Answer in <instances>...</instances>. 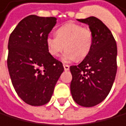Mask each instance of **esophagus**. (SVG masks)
I'll return each instance as SVG.
<instances>
[{
    "label": "esophagus",
    "mask_w": 126,
    "mask_h": 126,
    "mask_svg": "<svg viewBox=\"0 0 126 126\" xmlns=\"http://www.w3.org/2000/svg\"><path fill=\"white\" fill-rule=\"evenodd\" d=\"M63 67H64L65 71H68V70H69V68H70L69 65H67V64H63Z\"/></svg>",
    "instance_id": "esophagus-1"
}]
</instances>
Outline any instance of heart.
<instances>
[{"label": "heart", "instance_id": "b5f03b06", "mask_svg": "<svg viewBox=\"0 0 126 126\" xmlns=\"http://www.w3.org/2000/svg\"><path fill=\"white\" fill-rule=\"evenodd\" d=\"M55 33L56 37L48 36L46 39L48 51L52 56H59L65 48L66 51L63 55V59L65 62L75 59L80 61L90 52L93 36L88 27L68 22L59 27Z\"/></svg>", "mask_w": 126, "mask_h": 126}]
</instances>
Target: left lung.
<instances>
[{
  "label": "left lung",
  "mask_w": 126,
  "mask_h": 126,
  "mask_svg": "<svg viewBox=\"0 0 126 126\" xmlns=\"http://www.w3.org/2000/svg\"><path fill=\"white\" fill-rule=\"evenodd\" d=\"M89 26L93 36L90 52L79 65L71 66V93L73 100L84 107L102 102L113 84L117 73V48L110 30L100 19H77Z\"/></svg>",
  "instance_id": "left-lung-1"
}]
</instances>
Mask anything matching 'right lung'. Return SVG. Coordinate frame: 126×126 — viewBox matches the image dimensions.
Listing matches in <instances>:
<instances>
[{
  "instance_id": "obj_1",
  "label": "right lung",
  "mask_w": 126,
  "mask_h": 126,
  "mask_svg": "<svg viewBox=\"0 0 126 126\" xmlns=\"http://www.w3.org/2000/svg\"><path fill=\"white\" fill-rule=\"evenodd\" d=\"M57 18L30 15L9 36L7 66L18 96L28 105H46L63 71V63L48 51L46 39Z\"/></svg>"
}]
</instances>
